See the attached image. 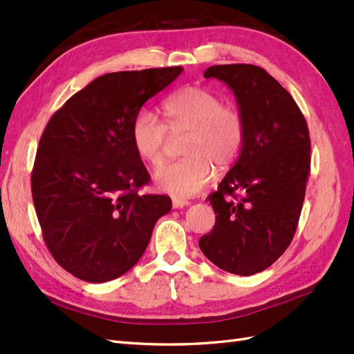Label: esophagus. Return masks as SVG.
<instances>
[{"label":"esophagus","instance_id":"34e87169","mask_svg":"<svg viewBox=\"0 0 354 354\" xmlns=\"http://www.w3.org/2000/svg\"><path fill=\"white\" fill-rule=\"evenodd\" d=\"M171 205H173V208H184V207H189L190 202L185 201V199L173 198V199H171Z\"/></svg>","mask_w":354,"mask_h":354}]
</instances>
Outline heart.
<instances>
[{"label": "heart", "mask_w": 354, "mask_h": 354, "mask_svg": "<svg viewBox=\"0 0 354 354\" xmlns=\"http://www.w3.org/2000/svg\"><path fill=\"white\" fill-rule=\"evenodd\" d=\"M165 123L150 109H140L131 123V141L140 160L149 165L164 161L170 137H183L184 160L164 165L155 184L164 193L190 198L212 181L214 167L230 169L246 140L243 114L219 95L201 86H185L162 103Z\"/></svg>", "instance_id": "b5f03b06"}]
</instances>
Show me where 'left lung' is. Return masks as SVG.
Wrapping results in <instances>:
<instances>
[{
	"mask_svg": "<svg viewBox=\"0 0 354 354\" xmlns=\"http://www.w3.org/2000/svg\"><path fill=\"white\" fill-rule=\"evenodd\" d=\"M204 77L232 89L246 140L207 199L216 225L199 248L217 268L254 275L278 260L295 236L310 173L309 127L292 95L257 65H213Z\"/></svg>",
	"mask_w": 354,
	"mask_h": 354,
	"instance_id": "1",
	"label": "left lung"
}]
</instances>
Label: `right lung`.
<instances>
[{
  "mask_svg": "<svg viewBox=\"0 0 354 354\" xmlns=\"http://www.w3.org/2000/svg\"><path fill=\"white\" fill-rule=\"evenodd\" d=\"M183 66L97 77L45 126L32 170L44 242L65 270L88 283L127 272L146 251L156 221L171 209L164 194H140L150 176L133 150L131 123Z\"/></svg>",
  "mask_w": 354,
  "mask_h": 354,
  "instance_id": "right-lung-1",
  "label": "right lung"
}]
</instances>
